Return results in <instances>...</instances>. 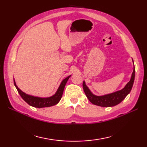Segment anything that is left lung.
<instances>
[{"mask_svg": "<svg viewBox=\"0 0 147 147\" xmlns=\"http://www.w3.org/2000/svg\"><path fill=\"white\" fill-rule=\"evenodd\" d=\"M135 66H134L133 71L129 82L126 84V86L122 90H119V91L114 93H110V94H107L102 96H97L93 94L92 92L90 91V89L88 88V87L86 85L85 82H83V83L84 92H85L87 98H88L89 100L93 104L105 107H113V106L119 104V103H121L130 93L133 85L134 80H135Z\"/></svg>", "mask_w": 147, "mask_h": 147, "instance_id": "obj_1", "label": "left lung"}]
</instances>
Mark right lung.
Wrapping results in <instances>:
<instances>
[{"instance_id": "add662e5", "label": "right lung", "mask_w": 147, "mask_h": 147, "mask_svg": "<svg viewBox=\"0 0 147 147\" xmlns=\"http://www.w3.org/2000/svg\"><path fill=\"white\" fill-rule=\"evenodd\" d=\"M71 75L67 76L65 78V79L62 81L60 86H59V88L57 90V92H55L54 95H52L50 97H46V98H42L38 97V96H35L33 95H30L28 94H26L24 92L18 88V86L16 84L15 80L14 79V85L16 88L18 93H20V96L22 97L24 101H25L27 104H28L34 107L37 108H43V107H51V106L55 105L57 104H58L59 102L60 101V100L62 98V94H63L64 89L66 84L67 80L71 77Z\"/></svg>"}]
</instances>
